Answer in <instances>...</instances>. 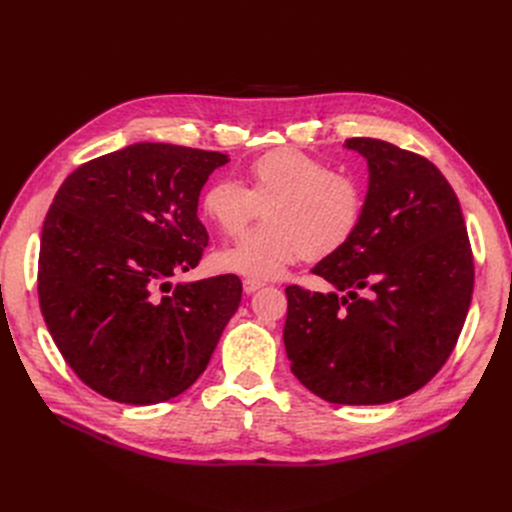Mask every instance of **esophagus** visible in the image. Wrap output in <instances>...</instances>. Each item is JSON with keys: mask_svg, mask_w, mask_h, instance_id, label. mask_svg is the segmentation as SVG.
<instances>
[{"mask_svg": "<svg viewBox=\"0 0 512 512\" xmlns=\"http://www.w3.org/2000/svg\"><path fill=\"white\" fill-rule=\"evenodd\" d=\"M261 286H263V282H261V280H253V278H247L245 282H242V288H245L247 294H253V292L259 290Z\"/></svg>", "mask_w": 512, "mask_h": 512, "instance_id": "1", "label": "esophagus"}]
</instances>
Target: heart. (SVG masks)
I'll return each instance as SVG.
<instances>
[{"mask_svg": "<svg viewBox=\"0 0 512 512\" xmlns=\"http://www.w3.org/2000/svg\"><path fill=\"white\" fill-rule=\"evenodd\" d=\"M201 213L220 232L236 236L265 213L218 257L228 272L272 280L301 255L324 259L351 240L361 224L365 191L361 182L301 149L282 147L255 157L247 184L213 180L201 195Z\"/></svg>", "mask_w": 512, "mask_h": 512, "instance_id": "heart-1", "label": "heart"}]
</instances>
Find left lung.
Wrapping results in <instances>:
<instances>
[{
    "label": "left lung",
    "mask_w": 512,
    "mask_h": 512,
    "mask_svg": "<svg viewBox=\"0 0 512 512\" xmlns=\"http://www.w3.org/2000/svg\"><path fill=\"white\" fill-rule=\"evenodd\" d=\"M369 186L355 236L313 274L338 292L288 286L284 346L299 382L334 405H384L423 388L459 340L473 255L459 199L432 161L348 139Z\"/></svg>",
    "instance_id": "8db88e82"
}]
</instances>
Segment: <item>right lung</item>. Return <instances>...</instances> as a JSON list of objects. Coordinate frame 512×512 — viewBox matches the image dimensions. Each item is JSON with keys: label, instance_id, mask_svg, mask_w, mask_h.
Listing matches in <instances>:
<instances>
[{"label": "right lung", "instance_id": "add662e5", "mask_svg": "<svg viewBox=\"0 0 512 512\" xmlns=\"http://www.w3.org/2000/svg\"><path fill=\"white\" fill-rule=\"evenodd\" d=\"M228 161L134 143L60 186L41 232L39 305L64 361L101 396L155 405L205 371L242 284L232 274L176 288L168 280L197 267L209 240L201 188Z\"/></svg>", "mask_w": 512, "mask_h": 512}]
</instances>
